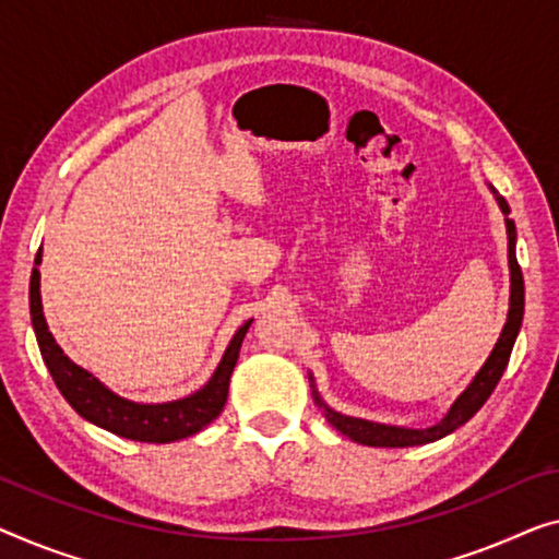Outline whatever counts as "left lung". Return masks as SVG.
I'll return each mask as SVG.
<instances>
[{"instance_id":"left-lung-1","label":"left lung","mask_w":559,"mask_h":559,"mask_svg":"<svg viewBox=\"0 0 559 559\" xmlns=\"http://www.w3.org/2000/svg\"><path fill=\"white\" fill-rule=\"evenodd\" d=\"M492 193L497 195V190L492 188ZM497 203L504 213V223H507V238H510V246H507V253H510V278H512V294H510V313H507V323L502 329V336H499L497 346L492 356H489L487 364L481 366V371L474 377V381L466 386L464 394L456 399L452 409L441 419L439 424L429 429H402V427H386V424H373V421H364V419H354V416H344L338 412L329 409L326 404L321 402L319 391L313 389V399L319 404V409H323L326 419L336 427L341 435L359 441V444L366 447H416V444H429V441H437L441 437L452 435L454 429H460L464 421H469L474 414H477L489 396H492L495 386L502 379V373L507 369V361H510L514 338H518V331L522 326V313H524V278H522V269L518 263V255H514V240H518V230H514V221L510 218V205L502 195H497ZM311 379V377H308Z\"/></svg>"}]
</instances>
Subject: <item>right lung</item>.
<instances>
[{
    "label": "right lung",
    "instance_id": "add662e5",
    "mask_svg": "<svg viewBox=\"0 0 559 559\" xmlns=\"http://www.w3.org/2000/svg\"><path fill=\"white\" fill-rule=\"evenodd\" d=\"M35 263H39V255ZM29 313L32 326H35L37 333L41 359H45L57 389L70 402L72 409L82 419L93 421L97 427L112 431V435L132 441H153V444H168V441L175 439L193 437L195 431L207 427L223 412L228 399L230 373L236 369L240 344H243L248 326H251V321H246L236 331V336H233L226 354H223V361L215 369L213 379L203 389L195 391L193 396L178 399V402L168 404H135L112 394L110 389L99 384L93 373L80 369L78 364H72L62 354V348L57 346L55 336L47 329L45 313H41L37 269L32 271L29 281Z\"/></svg>",
    "mask_w": 559,
    "mask_h": 559
}]
</instances>
